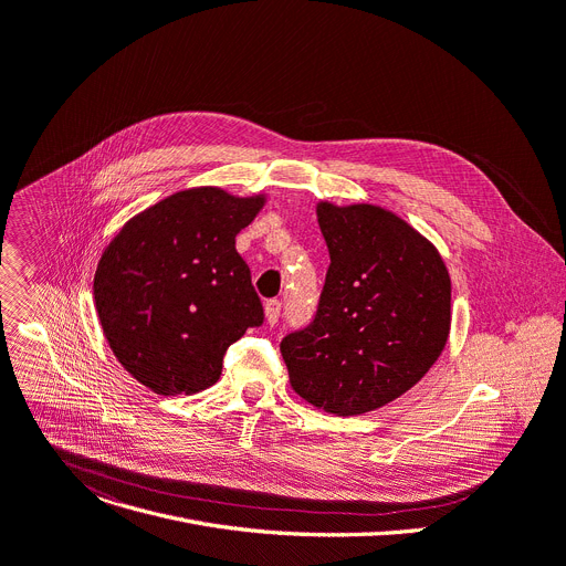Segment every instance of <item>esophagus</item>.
I'll use <instances>...</instances> for the list:
<instances>
[{"instance_id": "esophagus-1", "label": "esophagus", "mask_w": 566, "mask_h": 566, "mask_svg": "<svg viewBox=\"0 0 566 566\" xmlns=\"http://www.w3.org/2000/svg\"><path fill=\"white\" fill-rule=\"evenodd\" d=\"M280 312H282V302L280 300H269L266 304H264V314H266V323L269 325H275L277 321H280Z\"/></svg>"}]
</instances>
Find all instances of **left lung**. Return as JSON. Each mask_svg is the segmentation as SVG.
Instances as JSON below:
<instances>
[{"label":"left lung","mask_w":566,"mask_h":566,"mask_svg":"<svg viewBox=\"0 0 566 566\" xmlns=\"http://www.w3.org/2000/svg\"><path fill=\"white\" fill-rule=\"evenodd\" d=\"M329 269L314 321L282 338L293 390L361 416L413 388L442 354L451 280L440 252L397 214L318 202Z\"/></svg>","instance_id":"8db88e82"}]
</instances>
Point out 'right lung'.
<instances>
[{"label": "right lung", "instance_id": "right-lung-1", "mask_svg": "<svg viewBox=\"0 0 566 566\" xmlns=\"http://www.w3.org/2000/svg\"><path fill=\"white\" fill-rule=\"evenodd\" d=\"M219 187L178 191L130 219L101 254L94 302L119 364L158 395L221 377L223 354L264 306L234 237L264 208Z\"/></svg>", "mask_w": 566, "mask_h": 566}]
</instances>
